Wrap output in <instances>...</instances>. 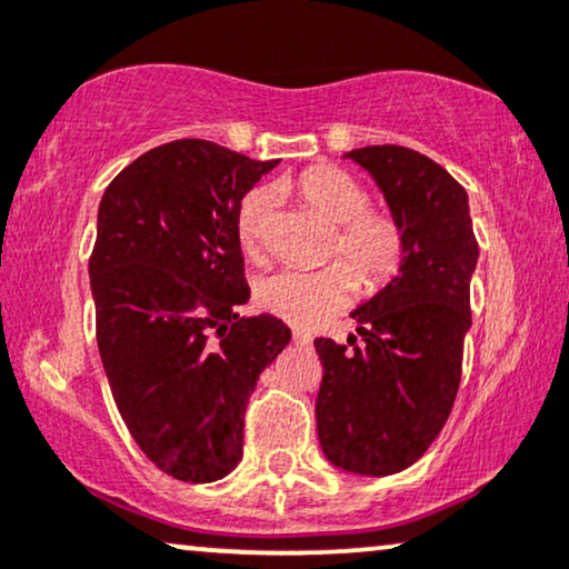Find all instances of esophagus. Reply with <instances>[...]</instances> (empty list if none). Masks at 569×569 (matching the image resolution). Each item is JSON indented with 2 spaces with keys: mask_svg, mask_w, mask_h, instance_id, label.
Masks as SVG:
<instances>
[{
  "mask_svg": "<svg viewBox=\"0 0 569 569\" xmlns=\"http://www.w3.org/2000/svg\"><path fill=\"white\" fill-rule=\"evenodd\" d=\"M292 342L298 345V348H311V335H306V331H300V329H295L292 331Z\"/></svg>",
  "mask_w": 569,
  "mask_h": 569,
  "instance_id": "obj_1",
  "label": "esophagus"
}]
</instances>
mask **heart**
I'll return each mask as SVG.
<instances>
[{
	"mask_svg": "<svg viewBox=\"0 0 569 569\" xmlns=\"http://www.w3.org/2000/svg\"><path fill=\"white\" fill-rule=\"evenodd\" d=\"M282 188H292L306 198L316 211H321L337 227L335 250L342 253L345 263H329L323 269H279L258 282V302L279 319L313 327L331 313H337L350 300L356 280L363 290H379L402 267L405 232L392 213L371 211V196L356 177L337 167H311L295 180H284ZM277 209V188H250L238 206L240 248L246 256L258 258L269 240L271 219Z\"/></svg>",
	"mask_w": 569,
	"mask_h": 569,
	"instance_id": "heart-1",
	"label": "heart"
}]
</instances>
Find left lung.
<instances>
[{
	"label": "left lung",
	"instance_id": "1",
	"mask_svg": "<svg viewBox=\"0 0 569 569\" xmlns=\"http://www.w3.org/2000/svg\"><path fill=\"white\" fill-rule=\"evenodd\" d=\"M373 177L405 232L400 274L352 311L347 345L316 339L323 366L316 429L323 457L358 476H392L423 457L452 410L470 329L478 242L468 193L445 167L405 149L345 153Z\"/></svg>",
	"mask_w": 569,
	"mask_h": 569
}]
</instances>
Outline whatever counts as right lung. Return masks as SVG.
<instances>
[{
  "mask_svg": "<svg viewBox=\"0 0 569 569\" xmlns=\"http://www.w3.org/2000/svg\"><path fill=\"white\" fill-rule=\"evenodd\" d=\"M277 164L172 140L101 196L88 261L101 363L130 437L177 481L238 468L248 397L292 337L274 316L234 313L250 298L234 217Z\"/></svg>",
  "mask_w": 569,
  "mask_h": 569,
  "instance_id": "add662e5",
  "label": "right lung"
}]
</instances>
